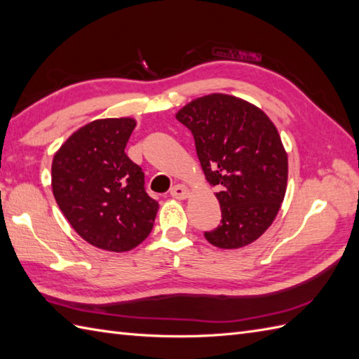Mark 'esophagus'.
<instances>
[{
    "mask_svg": "<svg viewBox=\"0 0 359 359\" xmlns=\"http://www.w3.org/2000/svg\"><path fill=\"white\" fill-rule=\"evenodd\" d=\"M170 196L177 199H186L189 196V189L182 184H177L170 189Z\"/></svg>",
    "mask_w": 359,
    "mask_h": 359,
    "instance_id": "obj_1",
    "label": "esophagus"
}]
</instances>
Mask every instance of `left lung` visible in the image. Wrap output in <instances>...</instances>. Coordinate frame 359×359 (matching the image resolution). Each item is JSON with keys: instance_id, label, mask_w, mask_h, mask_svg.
Masks as SVG:
<instances>
[{"instance_id": "left-lung-1", "label": "left lung", "mask_w": 359, "mask_h": 359, "mask_svg": "<svg viewBox=\"0 0 359 359\" xmlns=\"http://www.w3.org/2000/svg\"><path fill=\"white\" fill-rule=\"evenodd\" d=\"M190 129L207 181L219 187L222 219L205 239L217 248H241L273 224L286 194L287 155L266 114L229 94H208L180 109Z\"/></svg>"}]
</instances>
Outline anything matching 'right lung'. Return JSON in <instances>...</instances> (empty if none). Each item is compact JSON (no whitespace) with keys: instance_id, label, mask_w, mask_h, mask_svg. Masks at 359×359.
I'll use <instances>...</instances> for the list:
<instances>
[{"instance_id":"1","label":"right lung","mask_w":359,"mask_h":359,"mask_svg":"<svg viewBox=\"0 0 359 359\" xmlns=\"http://www.w3.org/2000/svg\"><path fill=\"white\" fill-rule=\"evenodd\" d=\"M134 118H102L77 129L55 154L51 187L76 233L100 250L123 252L152 231L158 203L125 154Z\"/></svg>"}]
</instances>
